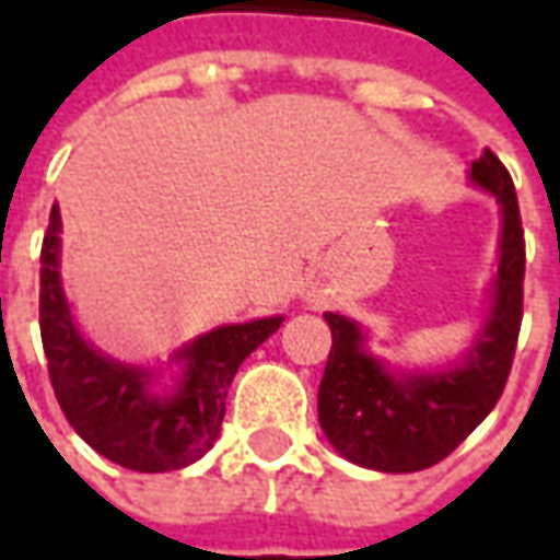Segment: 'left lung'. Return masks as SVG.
Here are the masks:
<instances>
[{
    "label": "left lung",
    "instance_id": "left-lung-1",
    "mask_svg": "<svg viewBox=\"0 0 560 560\" xmlns=\"http://www.w3.org/2000/svg\"><path fill=\"white\" fill-rule=\"evenodd\" d=\"M470 183L501 203V257L489 317L465 360L441 372H393L365 351L357 320L327 312L332 348L317 389V417L341 456L384 470L411 474L438 465L480 425L504 393L525 281V231L510 173L486 149L470 164Z\"/></svg>",
    "mask_w": 560,
    "mask_h": 560
}]
</instances>
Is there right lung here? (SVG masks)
Instances as JSON below:
<instances>
[{
	"mask_svg": "<svg viewBox=\"0 0 560 560\" xmlns=\"http://www.w3.org/2000/svg\"><path fill=\"white\" fill-rule=\"evenodd\" d=\"M59 207L42 245V320L44 357L56 401L71 429L116 465L140 474H161L191 465L215 444L224 420V399L236 369L248 353L281 327L284 317L228 324L200 336L183 351V377L171 396L149 393L152 372L116 363L80 336L59 281Z\"/></svg>",
	"mask_w": 560,
	"mask_h": 560,
	"instance_id": "add662e5",
	"label": "right lung"
}]
</instances>
